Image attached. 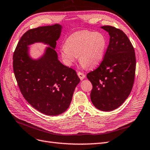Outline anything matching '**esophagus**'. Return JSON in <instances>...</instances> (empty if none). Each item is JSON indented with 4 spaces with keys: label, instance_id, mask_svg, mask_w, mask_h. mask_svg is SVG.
I'll return each mask as SVG.
<instances>
[{
    "label": "esophagus",
    "instance_id": "obj_1",
    "mask_svg": "<svg viewBox=\"0 0 150 150\" xmlns=\"http://www.w3.org/2000/svg\"><path fill=\"white\" fill-rule=\"evenodd\" d=\"M78 75L79 78H80L81 80L84 79L85 78V77H86L85 74H83V73H82V72H78Z\"/></svg>",
    "mask_w": 150,
    "mask_h": 150
}]
</instances>
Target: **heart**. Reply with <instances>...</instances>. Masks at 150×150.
Instances as JSON below:
<instances>
[{
  "instance_id": "heart-1",
  "label": "heart",
  "mask_w": 150,
  "mask_h": 150,
  "mask_svg": "<svg viewBox=\"0 0 150 150\" xmlns=\"http://www.w3.org/2000/svg\"><path fill=\"white\" fill-rule=\"evenodd\" d=\"M106 39L102 33L83 30L70 35L60 55L67 66H72L78 57L83 68H93L100 64L106 48Z\"/></svg>"
}]
</instances>
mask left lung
I'll use <instances>...</instances> for the list:
<instances>
[{
    "label": "left lung",
    "mask_w": 150,
    "mask_h": 150,
    "mask_svg": "<svg viewBox=\"0 0 150 150\" xmlns=\"http://www.w3.org/2000/svg\"><path fill=\"white\" fill-rule=\"evenodd\" d=\"M101 28L110 42L101 64L87 74L93 84L91 100L98 110L110 111L125 102L132 89L136 70L134 49L127 35L110 25Z\"/></svg>",
    "instance_id": "left-lung-1"
}]
</instances>
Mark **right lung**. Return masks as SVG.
Masks as SVG:
<instances>
[{
    "mask_svg": "<svg viewBox=\"0 0 150 150\" xmlns=\"http://www.w3.org/2000/svg\"><path fill=\"white\" fill-rule=\"evenodd\" d=\"M62 27L54 24L30 29L22 36L13 52V69L25 100L44 115H60L69 107L74 89L80 82L76 72L58 59L56 41ZM48 45L43 55L32 58L29 46Z\"/></svg>",
    "mask_w": 150,
    "mask_h": 150,
    "instance_id": "1",
    "label": "right lung"
}]
</instances>
